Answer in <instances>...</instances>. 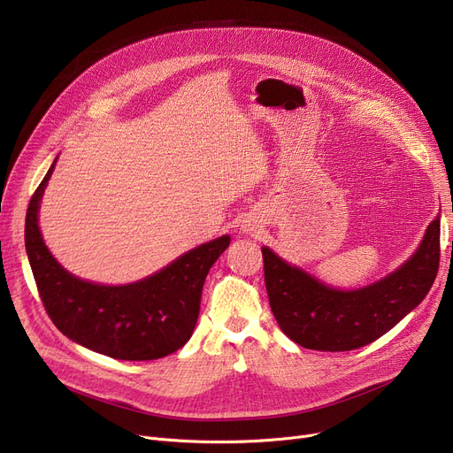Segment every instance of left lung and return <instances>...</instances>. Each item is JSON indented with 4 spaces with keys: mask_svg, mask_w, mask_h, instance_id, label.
<instances>
[{
    "mask_svg": "<svg viewBox=\"0 0 453 453\" xmlns=\"http://www.w3.org/2000/svg\"><path fill=\"white\" fill-rule=\"evenodd\" d=\"M272 312L292 342L312 350H352L384 336L427 296L441 260V217L398 270L360 290L330 288L263 248Z\"/></svg>",
    "mask_w": 453,
    "mask_h": 453,
    "instance_id": "left-lung-1",
    "label": "left lung"
}]
</instances>
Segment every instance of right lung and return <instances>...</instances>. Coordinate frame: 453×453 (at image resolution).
Wrapping results in <instances>:
<instances>
[{"label":"right lung","instance_id":"add662e5","mask_svg":"<svg viewBox=\"0 0 453 453\" xmlns=\"http://www.w3.org/2000/svg\"><path fill=\"white\" fill-rule=\"evenodd\" d=\"M55 163L35 190L26 217V250L47 316L69 340L115 360L147 362L176 352L193 336L205 277L229 246V234L125 287L82 280L57 263L38 227L40 200Z\"/></svg>","mask_w":453,"mask_h":453}]
</instances>
